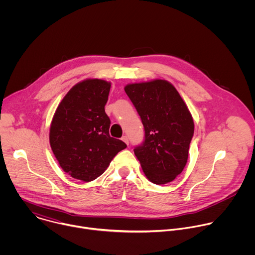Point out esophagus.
<instances>
[{"label":"esophagus","instance_id":"esophagus-1","mask_svg":"<svg viewBox=\"0 0 255 255\" xmlns=\"http://www.w3.org/2000/svg\"><path fill=\"white\" fill-rule=\"evenodd\" d=\"M122 140H123V141H124V142H125L127 145L129 144V139H128V137H127L126 135H124V136L122 137Z\"/></svg>","mask_w":255,"mask_h":255}]
</instances>
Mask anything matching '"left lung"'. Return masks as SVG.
Wrapping results in <instances>:
<instances>
[{"label": "left lung", "mask_w": 255, "mask_h": 255, "mask_svg": "<svg viewBox=\"0 0 255 255\" xmlns=\"http://www.w3.org/2000/svg\"><path fill=\"white\" fill-rule=\"evenodd\" d=\"M141 118L145 139L134 153L155 185L172 181L184 170L194 135V120L175 88L154 80L124 88Z\"/></svg>", "instance_id": "1"}]
</instances>
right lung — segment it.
<instances>
[{"mask_svg":"<svg viewBox=\"0 0 255 255\" xmlns=\"http://www.w3.org/2000/svg\"><path fill=\"white\" fill-rule=\"evenodd\" d=\"M111 84L85 80L72 87L58 105L50 125L49 142L59 165L71 177L92 181L127 145L109 134L105 112Z\"/></svg>","mask_w":255,"mask_h":255,"instance_id":"right-lung-1","label":"right lung"}]
</instances>
